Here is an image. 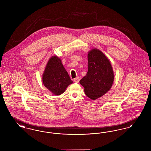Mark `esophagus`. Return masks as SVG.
<instances>
[{"label":"esophagus","mask_w":151,"mask_h":151,"mask_svg":"<svg viewBox=\"0 0 151 151\" xmlns=\"http://www.w3.org/2000/svg\"><path fill=\"white\" fill-rule=\"evenodd\" d=\"M73 81H74V82H75V83H79V81H80V79H79V77L76 78L75 79H73Z\"/></svg>","instance_id":"obj_1"}]
</instances>
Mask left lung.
<instances>
[{"mask_svg": "<svg viewBox=\"0 0 151 151\" xmlns=\"http://www.w3.org/2000/svg\"><path fill=\"white\" fill-rule=\"evenodd\" d=\"M114 72L108 58L93 49L88 54V72L80 81L86 96L96 100L106 93L114 81Z\"/></svg>", "mask_w": 151, "mask_h": 151, "instance_id": "obj_1", "label": "left lung"}]
</instances>
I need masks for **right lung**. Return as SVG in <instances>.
<instances>
[{
	"label": "right lung",
	"instance_id": "add662e5",
	"mask_svg": "<svg viewBox=\"0 0 151 151\" xmlns=\"http://www.w3.org/2000/svg\"><path fill=\"white\" fill-rule=\"evenodd\" d=\"M43 85L51 93L60 95L73 83L65 70L60 58L51 57L49 60L42 75Z\"/></svg>",
	"mask_w": 151,
	"mask_h": 151
}]
</instances>
